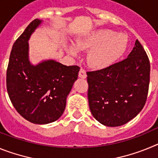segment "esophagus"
I'll return each instance as SVG.
<instances>
[{
  "mask_svg": "<svg viewBox=\"0 0 158 158\" xmlns=\"http://www.w3.org/2000/svg\"><path fill=\"white\" fill-rule=\"evenodd\" d=\"M78 76L81 78H86V77H87V75H86V71L81 68V69H80V71H79Z\"/></svg>",
  "mask_w": 158,
  "mask_h": 158,
  "instance_id": "1",
  "label": "esophagus"
}]
</instances>
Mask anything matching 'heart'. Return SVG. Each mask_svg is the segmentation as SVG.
Instances as JSON below:
<instances>
[{"instance_id": "b5f03b06", "label": "heart", "mask_w": 158, "mask_h": 158, "mask_svg": "<svg viewBox=\"0 0 158 158\" xmlns=\"http://www.w3.org/2000/svg\"><path fill=\"white\" fill-rule=\"evenodd\" d=\"M128 38L125 34L117 33L111 29L95 31L77 41L80 50H90L88 62L95 69H104L111 66L126 52ZM69 52L77 54L76 47H69Z\"/></svg>"}]
</instances>
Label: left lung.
Here are the masks:
<instances>
[{
  "instance_id": "left-lung-1",
  "label": "left lung",
  "mask_w": 158,
  "mask_h": 158,
  "mask_svg": "<svg viewBox=\"0 0 158 158\" xmlns=\"http://www.w3.org/2000/svg\"><path fill=\"white\" fill-rule=\"evenodd\" d=\"M86 73L89 108L100 123L122 126L142 111L149 91L150 63L139 40L127 58Z\"/></svg>"
}]
</instances>
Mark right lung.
Here are the masks:
<instances>
[{"instance_id":"right-lung-1","label":"right lung","mask_w":158,"mask_h":158,"mask_svg":"<svg viewBox=\"0 0 158 158\" xmlns=\"http://www.w3.org/2000/svg\"><path fill=\"white\" fill-rule=\"evenodd\" d=\"M41 23L31 22L12 46L6 73L8 96L17 112L35 124L54 122L61 117L66 97L77 79L80 67L67 65L54 60L39 65L28 61L30 35Z\"/></svg>"}]
</instances>
